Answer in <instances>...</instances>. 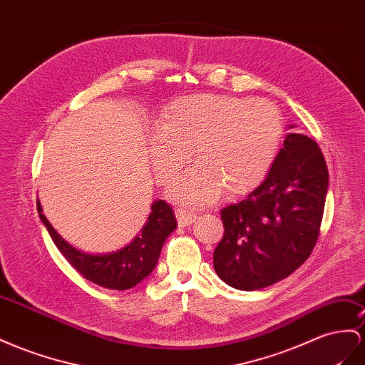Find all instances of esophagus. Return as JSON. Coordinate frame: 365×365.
Returning a JSON list of instances; mask_svg holds the SVG:
<instances>
[{
    "label": "esophagus",
    "instance_id": "esophagus-1",
    "mask_svg": "<svg viewBox=\"0 0 365 365\" xmlns=\"http://www.w3.org/2000/svg\"><path fill=\"white\" fill-rule=\"evenodd\" d=\"M175 213H176V218H178V224L182 225V227H185V225H190L196 220V215L189 210H185V209H176Z\"/></svg>",
    "mask_w": 365,
    "mask_h": 365
}]
</instances>
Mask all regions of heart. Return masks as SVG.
<instances>
[{
	"instance_id": "heart-1",
	"label": "heart",
	"mask_w": 365,
	"mask_h": 365,
	"mask_svg": "<svg viewBox=\"0 0 365 365\" xmlns=\"http://www.w3.org/2000/svg\"><path fill=\"white\" fill-rule=\"evenodd\" d=\"M150 140L153 169L163 184L189 163H198L173 184L184 204H205L222 187L241 193L258 185L277 158L284 135L279 109L267 100L229 95H192L167 106Z\"/></svg>"
}]
</instances>
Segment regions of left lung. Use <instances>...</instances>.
<instances>
[{
  "label": "left lung",
  "mask_w": 365,
  "mask_h": 365,
  "mask_svg": "<svg viewBox=\"0 0 365 365\" xmlns=\"http://www.w3.org/2000/svg\"><path fill=\"white\" fill-rule=\"evenodd\" d=\"M327 187L318 144L305 135H285L267 178L221 210L224 235L213 252L218 277L245 292L287 278L318 241Z\"/></svg>",
  "instance_id": "1"
}]
</instances>
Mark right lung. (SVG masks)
<instances>
[{
  "label": "right lung",
  "mask_w": 365,
  "mask_h": 365,
  "mask_svg": "<svg viewBox=\"0 0 365 365\" xmlns=\"http://www.w3.org/2000/svg\"><path fill=\"white\" fill-rule=\"evenodd\" d=\"M39 218L44 222L52 241L72 267L96 285L110 290H127L140 284L155 269L160 252L167 236L176 229V220L172 207L165 201H156L152 205L149 221L140 236H136L123 250L109 255H88L68 245L41 213V205L36 201Z\"/></svg>",
  "instance_id": "obj_1"
}]
</instances>
